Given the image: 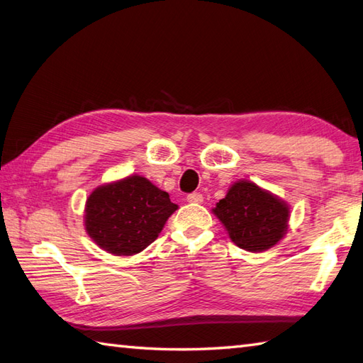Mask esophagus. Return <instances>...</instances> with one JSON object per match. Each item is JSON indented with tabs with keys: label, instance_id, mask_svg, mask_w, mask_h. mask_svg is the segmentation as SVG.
<instances>
[{
	"label": "esophagus",
	"instance_id": "1",
	"mask_svg": "<svg viewBox=\"0 0 363 363\" xmlns=\"http://www.w3.org/2000/svg\"><path fill=\"white\" fill-rule=\"evenodd\" d=\"M187 201H189V203H191V204H199V203H203V195H201V194H198V191H194V194L187 195Z\"/></svg>",
	"mask_w": 363,
	"mask_h": 363
}]
</instances>
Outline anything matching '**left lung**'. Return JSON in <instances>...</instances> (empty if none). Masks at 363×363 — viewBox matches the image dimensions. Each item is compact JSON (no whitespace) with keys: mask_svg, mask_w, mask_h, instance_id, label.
<instances>
[{"mask_svg":"<svg viewBox=\"0 0 363 363\" xmlns=\"http://www.w3.org/2000/svg\"><path fill=\"white\" fill-rule=\"evenodd\" d=\"M213 213L238 248L260 252L272 248L287 234V203L251 181H237L220 199Z\"/></svg>","mask_w":363,"mask_h":363,"instance_id":"obj_1","label":"left lung"}]
</instances>
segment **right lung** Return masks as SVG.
<instances>
[{
  "instance_id": "right-lung-1",
  "label": "right lung",
  "mask_w": 363,
  "mask_h": 363,
  "mask_svg": "<svg viewBox=\"0 0 363 363\" xmlns=\"http://www.w3.org/2000/svg\"><path fill=\"white\" fill-rule=\"evenodd\" d=\"M176 209L167 191L133 174L91 191L84 223L99 248L115 256H133L156 240Z\"/></svg>"
}]
</instances>
